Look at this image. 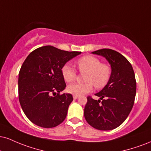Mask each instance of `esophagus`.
Returning <instances> with one entry per match:
<instances>
[{
    "label": "esophagus",
    "instance_id": "34e87169",
    "mask_svg": "<svg viewBox=\"0 0 151 151\" xmlns=\"http://www.w3.org/2000/svg\"><path fill=\"white\" fill-rule=\"evenodd\" d=\"M79 96H77V95H73V99H74V100H76V99H79Z\"/></svg>",
    "mask_w": 151,
    "mask_h": 151
}]
</instances>
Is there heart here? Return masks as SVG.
Segmentation results:
<instances>
[{
  "label": "heart",
  "mask_w": 151,
  "mask_h": 151,
  "mask_svg": "<svg viewBox=\"0 0 151 151\" xmlns=\"http://www.w3.org/2000/svg\"><path fill=\"white\" fill-rule=\"evenodd\" d=\"M79 70L86 72L85 83H74L68 86V91L73 95L81 96L91 91L93 84L96 88H102L108 82L111 75V68L108 64L101 63L99 59L91 55H86L78 60ZM62 74L67 82L75 79L76 72L70 65L65 64L62 68Z\"/></svg>",
  "instance_id": "1"
}]
</instances>
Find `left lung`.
Listing matches in <instances>:
<instances>
[{
    "label": "left lung",
    "mask_w": 151,
    "mask_h": 151,
    "mask_svg": "<svg viewBox=\"0 0 151 151\" xmlns=\"http://www.w3.org/2000/svg\"><path fill=\"white\" fill-rule=\"evenodd\" d=\"M92 53L107 60L111 75L104 88L95 94L100 99L87 98L84 117L96 129L112 130L124 122L133 108L137 91L135 74L127 59L115 50L103 48Z\"/></svg>",
    "instance_id": "left-lung-1"
}]
</instances>
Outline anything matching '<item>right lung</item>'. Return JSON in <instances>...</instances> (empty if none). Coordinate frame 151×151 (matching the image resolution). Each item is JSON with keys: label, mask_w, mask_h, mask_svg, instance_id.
<instances>
[{"label": "right lung", "mask_w": 151, "mask_h": 151, "mask_svg": "<svg viewBox=\"0 0 151 151\" xmlns=\"http://www.w3.org/2000/svg\"><path fill=\"white\" fill-rule=\"evenodd\" d=\"M81 52L46 46L36 48L25 59L18 78L19 100L32 123L52 128L65 120L73 97L60 94L66 87L62 68Z\"/></svg>", "instance_id": "obj_1"}]
</instances>
